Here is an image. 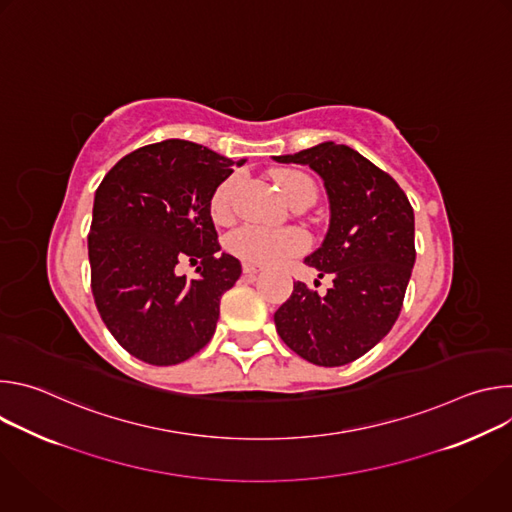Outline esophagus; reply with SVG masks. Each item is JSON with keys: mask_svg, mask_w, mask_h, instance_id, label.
I'll return each instance as SVG.
<instances>
[{"mask_svg": "<svg viewBox=\"0 0 512 512\" xmlns=\"http://www.w3.org/2000/svg\"><path fill=\"white\" fill-rule=\"evenodd\" d=\"M259 271H261V269H259L257 265H251V263H243V273H245V277H255Z\"/></svg>", "mask_w": 512, "mask_h": 512, "instance_id": "obj_1", "label": "esophagus"}]
</instances>
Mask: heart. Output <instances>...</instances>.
I'll use <instances>...</instances> for the list:
<instances>
[{
	"label": "heart",
	"mask_w": 512,
	"mask_h": 512,
	"mask_svg": "<svg viewBox=\"0 0 512 512\" xmlns=\"http://www.w3.org/2000/svg\"><path fill=\"white\" fill-rule=\"evenodd\" d=\"M281 194L298 206L300 202H314L316 184L310 176L298 170H281L275 174ZM237 178L225 180L210 198V214L216 223H229L233 218V200L237 192ZM308 235L300 229H263L247 225L227 237V249L233 257L251 265H277L285 259L302 255L308 249Z\"/></svg>",
	"instance_id": "b5f03b06"
}]
</instances>
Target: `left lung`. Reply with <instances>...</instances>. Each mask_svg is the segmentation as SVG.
Segmentation results:
<instances>
[{"instance_id":"1","label":"left lung","mask_w":512,"mask_h":512,"mask_svg":"<svg viewBox=\"0 0 512 512\" xmlns=\"http://www.w3.org/2000/svg\"><path fill=\"white\" fill-rule=\"evenodd\" d=\"M275 160L308 164L322 176L330 229L304 263L334 277L326 296L294 281L275 328L302 358L342 367L381 342L401 314L415 263L413 208L387 172L348 145L326 141Z\"/></svg>"}]
</instances>
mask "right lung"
<instances>
[{"label":"right lung","mask_w":512,"mask_h":512,"mask_svg":"<svg viewBox=\"0 0 512 512\" xmlns=\"http://www.w3.org/2000/svg\"><path fill=\"white\" fill-rule=\"evenodd\" d=\"M233 162L184 139L121 158L95 192L89 231L91 289L113 338L135 358L170 367L212 338L221 298L241 263L218 253L210 198ZM197 267L196 278L179 265Z\"/></svg>","instance_id":"right-lung-1"}]
</instances>
